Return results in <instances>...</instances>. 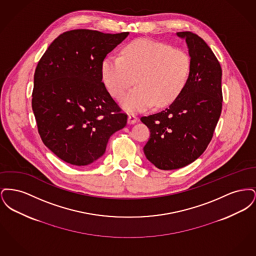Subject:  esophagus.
<instances>
[{
	"label": "esophagus",
	"mask_w": 256,
	"mask_h": 256,
	"mask_svg": "<svg viewBox=\"0 0 256 256\" xmlns=\"http://www.w3.org/2000/svg\"><path fill=\"white\" fill-rule=\"evenodd\" d=\"M137 120H138V118H137L135 115H134V114L128 115V124H134L137 122Z\"/></svg>",
	"instance_id": "1"
}]
</instances>
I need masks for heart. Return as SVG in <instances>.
I'll return each instance as SVG.
<instances>
[{"label": "heart", "mask_w": 256, "mask_h": 256, "mask_svg": "<svg viewBox=\"0 0 256 256\" xmlns=\"http://www.w3.org/2000/svg\"><path fill=\"white\" fill-rule=\"evenodd\" d=\"M191 68L186 52L140 38L124 47L122 56H108L100 72L104 86L116 100L124 96L136 76L138 86L124 97L121 106L128 112H139L154 104L163 108L172 104L187 86Z\"/></svg>", "instance_id": "heart-1"}]
</instances>
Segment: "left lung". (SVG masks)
Returning <instances> with one entry per match:
<instances>
[{"instance_id": "obj_1", "label": "left lung", "mask_w": 256, "mask_h": 256, "mask_svg": "<svg viewBox=\"0 0 256 256\" xmlns=\"http://www.w3.org/2000/svg\"><path fill=\"white\" fill-rule=\"evenodd\" d=\"M185 39L191 74L182 95L169 108L142 117L150 136L144 146L146 159L160 170H176L198 158L206 150L222 112V68L202 38L191 32Z\"/></svg>"}]
</instances>
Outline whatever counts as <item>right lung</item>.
<instances>
[{"instance_id": "1", "label": "right lung", "mask_w": 256, "mask_h": 256, "mask_svg": "<svg viewBox=\"0 0 256 256\" xmlns=\"http://www.w3.org/2000/svg\"><path fill=\"white\" fill-rule=\"evenodd\" d=\"M128 32L74 30L56 38L37 64L32 106L38 132L61 160L86 166L102 158L110 136L126 126L102 82V62Z\"/></svg>"}]
</instances>
